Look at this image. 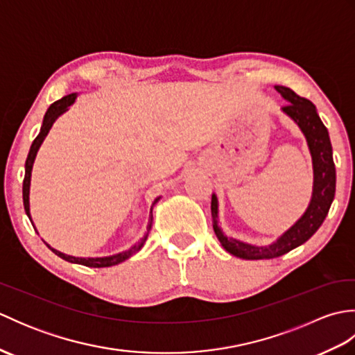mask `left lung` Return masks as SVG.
<instances>
[{"label": "left lung", "instance_id": "obj_1", "mask_svg": "<svg viewBox=\"0 0 355 355\" xmlns=\"http://www.w3.org/2000/svg\"><path fill=\"white\" fill-rule=\"evenodd\" d=\"M275 88L288 102V105L282 108V112L299 126V130L302 131L306 140L308 149H310L313 162V193L310 205H308L302 216L268 245L248 244L225 235L220 227L218 198L214 193L210 210H212V225L215 235L225 252L241 259H273L306 243L318 232L322 223L325 221L336 195V166L333 160V146H331L327 126L322 123L318 110L310 101L297 96L293 89L282 85H276Z\"/></svg>", "mask_w": 355, "mask_h": 355}]
</instances>
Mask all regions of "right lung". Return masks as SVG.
I'll return each instance as SVG.
<instances>
[{
    "instance_id": "1",
    "label": "right lung",
    "mask_w": 355,
    "mask_h": 355,
    "mask_svg": "<svg viewBox=\"0 0 355 355\" xmlns=\"http://www.w3.org/2000/svg\"><path fill=\"white\" fill-rule=\"evenodd\" d=\"M78 99V93H71V94H67L64 96L62 99L56 101L55 103L50 105V108L47 110V112H45L44 116V120H42V125H41V130H40V134H37V137L33 140L32 146H30V150H28V155H27V160H26V173H24V183H22V201H24V210L26 214L28 216L30 223H32L33 229L36 230L35 224L32 221V215H30V182H32V171H33V164H35V160H36V155H37V150H40L42 141L45 140V137H47V134L50 132L53 123L56 122L59 116H62L64 112L69 111V107H71V105L76 102ZM162 197H157L153 202V206H150V212H149V220H148V225H146V232L145 235H143V238L140 239V243L134 244L131 248H128V250H123L120 253H116V254H110V256H101V258H79V256H71V254H67V253H62L56 250V248H53L51 245H49L47 243V247L50 248V250L58 254L59 258H62L65 261H69L71 263H80V266H85V267H93V268H102V267H111V266H117V263L123 262L126 259H130L132 254H135L137 252L141 250V247L145 245L146 243V238L149 235V230L150 227H153V209L154 206L157 205L158 201H160Z\"/></svg>"
}]
</instances>
